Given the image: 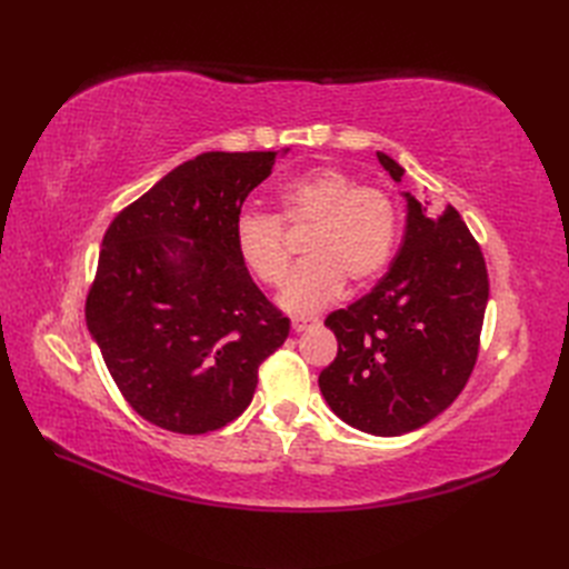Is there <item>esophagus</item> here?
I'll list each match as a JSON object with an SVG mask.
<instances>
[{
  "instance_id": "obj_1",
  "label": "esophagus",
  "mask_w": 569,
  "mask_h": 569,
  "mask_svg": "<svg viewBox=\"0 0 569 569\" xmlns=\"http://www.w3.org/2000/svg\"><path fill=\"white\" fill-rule=\"evenodd\" d=\"M316 322H318V320H313V318L295 316V318H291V330H295V332H303V330H308V327L316 325Z\"/></svg>"
}]
</instances>
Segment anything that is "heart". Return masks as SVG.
<instances>
[{
    "label": "heart",
    "mask_w": 569,
    "mask_h": 569,
    "mask_svg": "<svg viewBox=\"0 0 569 569\" xmlns=\"http://www.w3.org/2000/svg\"><path fill=\"white\" fill-rule=\"evenodd\" d=\"M280 216L244 211L234 220V249L244 268L268 287H280L291 263L287 230H307L306 261L291 272L280 303L291 313L330 306L343 282L363 287L393 251L396 206L377 187H360L337 168H316L278 189Z\"/></svg>",
    "instance_id": "heart-1"
}]
</instances>
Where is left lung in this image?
<instances>
[{
    "label": "left lung",
    "instance_id": "8db88e82",
    "mask_svg": "<svg viewBox=\"0 0 569 569\" xmlns=\"http://www.w3.org/2000/svg\"><path fill=\"white\" fill-rule=\"evenodd\" d=\"M393 182L406 170L377 151ZM406 199V232L385 278L363 299L327 316L337 358L318 385L347 425L401 437L449 408L475 368L489 274L479 244L451 203Z\"/></svg>",
    "mask_w": 569,
    "mask_h": 569
}]
</instances>
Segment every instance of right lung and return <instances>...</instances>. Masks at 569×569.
I'll return each mask as SVG.
<instances>
[{
	"mask_svg": "<svg viewBox=\"0 0 569 569\" xmlns=\"http://www.w3.org/2000/svg\"><path fill=\"white\" fill-rule=\"evenodd\" d=\"M274 159L199 153L120 211L101 242L88 330L132 410L168 432L206 435L242 416L258 366L289 335L234 249V220Z\"/></svg>",
	"mask_w": 569,
	"mask_h": 569,
	"instance_id": "obj_1",
	"label": "right lung"
}]
</instances>
